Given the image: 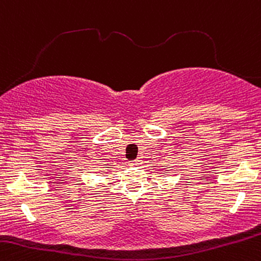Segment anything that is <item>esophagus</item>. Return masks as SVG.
I'll use <instances>...</instances> for the list:
<instances>
[{
    "label": "esophagus",
    "instance_id": "1",
    "mask_svg": "<svg viewBox=\"0 0 261 261\" xmlns=\"http://www.w3.org/2000/svg\"><path fill=\"white\" fill-rule=\"evenodd\" d=\"M129 165L132 166V167H136V166L141 165V161H139V160H134V161H132Z\"/></svg>",
    "mask_w": 261,
    "mask_h": 261
}]
</instances>
